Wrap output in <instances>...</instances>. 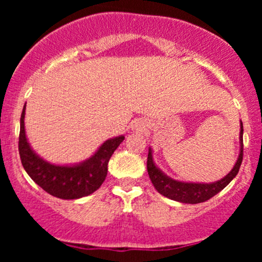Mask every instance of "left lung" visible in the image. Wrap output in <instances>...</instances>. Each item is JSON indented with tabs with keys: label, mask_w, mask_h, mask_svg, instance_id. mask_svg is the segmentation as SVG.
I'll list each match as a JSON object with an SVG mask.
<instances>
[{
	"label": "left lung",
	"mask_w": 262,
	"mask_h": 262,
	"mask_svg": "<svg viewBox=\"0 0 262 262\" xmlns=\"http://www.w3.org/2000/svg\"><path fill=\"white\" fill-rule=\"evenodd\" d=\"M240 154L239 158L234 165V167L224 176L223 179L213 183H192V182H181L171 179L166 176L161 170L156 167L154 160H152V151L149 149L148 161H146V167H148V173L152 185L156 191L162 196L170 198V200L177 201L182 203H202L208 201L209 198L221 192L225 186L229 185V182L237 175L240 169V165L243 161V123H240Z\"/></svg>",
	"instance_id": "left-lung-1"
}]
</instances>
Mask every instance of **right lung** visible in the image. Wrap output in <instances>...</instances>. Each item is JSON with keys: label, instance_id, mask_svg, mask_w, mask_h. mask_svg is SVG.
I'll list each match as a JSON object with an SVG mask.
<instances>
[{"label": "right lung", "instance_id": "add662e5", "mask_svg": "<svg viewBox=\"0 0 262 262\" xmlns=\"http://www.w3.org/2000/svg\"><path fill=\"white\" fill-rule=\"evenodd\" d=\"M25 114L26 104L20 116L18 150L23 167L33 181L45 192L61 200H76L97 191L107 176L108 161L124 137L121 135L106 140L95 155L81 164L60 166L39 158L29 146L26 138Z\"/></svg>", "mask_w": 262, "mask_h": 262}]
</instances>
